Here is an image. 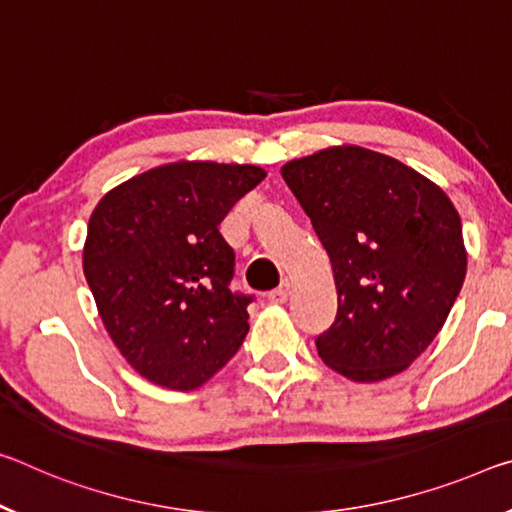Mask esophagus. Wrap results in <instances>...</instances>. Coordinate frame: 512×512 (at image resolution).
<instances>
[{
    "label": "esophagus",
    "instance_id": "obj_1",
    "mask_svg": "<svg viewBox=\"0 0 512 512\" xmlns=\"http://www.w3.org/2000/svg\"><path fill=\"white\" fill-rule=\"evenodd\" d=\"M287 298H289V282H287V280L282 282V285H280L278 289L269 291V300H271V303H275V305L287 303Z\"/></svg>",
    "mask_w": 512,
    "mask_h": 512
}]
</instances>
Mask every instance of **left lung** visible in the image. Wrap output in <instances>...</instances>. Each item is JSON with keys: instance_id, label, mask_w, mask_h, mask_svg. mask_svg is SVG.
Returning <instances> with one entry per match:
<instances>
[{"instance_id": "obj_1", "label": "left lung", "mask_w": 512, "mask_h": 512, "mask_svg": "<svg viewBox=\"0 0 512 512\" xmlns=\"http://www.w3.org/2000/svg\"><path fill=\"white\" fill-rule=\"evenodd\" d=\"M330 257L337 319L316 337L330 369L378 383L415 362L442 330L467 273L462 223L415 168L360 145L282 166Z\"/></svg>"}]
</instances>
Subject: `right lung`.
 <instances>
[{
	"mask_svg": "<svg viewBox=\"0 0 512 512\" xmlns=\"http://www.w3.org/2000/svg\"><path fill=\"white\" fill-rule=\"evenodd\" d=\"M264 177L253 164L175 161L93 209L86 282L111 342L150 383L191 392L246 339L253 298L230 291L234 250L218 225Z\"/></svg>",
	"mask_w": 512,
	"mask_h": 512,
	"instance_id": "right-lung-1",
	"label": "right lung"
}]
</instances>
